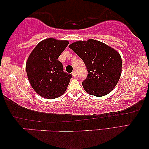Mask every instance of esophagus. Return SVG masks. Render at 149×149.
I'll use <instances>...</instances> for the list:
<instances>
[{
	"label": "esophagus",
	"mask_w": 149,
	"mask_h": 149,
	"mask_svg": "<svg viewBox=\"0 0 149 149\" xmlns=\"http://www.w3.org/2000/svg\"><path fill=\"white\" fill-rule=\"evenodd\" d=\"M72 74L74 77H77V72H76V71H73Z\"/></svg>",
	"instance_id": "1"
}]
</instances>
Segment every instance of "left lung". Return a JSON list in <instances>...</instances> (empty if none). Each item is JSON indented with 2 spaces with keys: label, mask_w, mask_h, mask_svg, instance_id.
Returning a JSON list of instances; mask_svg holds the SVG:
<instances>
[{
  "label": "left lung",
  "mask_w": 149,
  "mask_h": 149,
  "mask_svg": "<svg viewBox=\"0 0 149 149\" xmlns=\"http://www.w3.org/2000/svg\"><path fill=\"white\" fill-rule=\"evenodd\" d=\"M86 66L87 78L82 82L89 94L101 97L115 88L121 74L122 61L114 49L98 40H79L69 45Z\"/></svg>",
  "instance_id": "left-lung-1"
}]
</instances>
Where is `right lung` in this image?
<instances>
[{
	"instance_id": "right-lung-1",
	"label": "right lung",
	"mask_w": 149,
	"mask_h": 149,
	"mask_svg": "<svg viewBox=\"0 0 149 149\" xmlns=\"http://www.w3.org/2000/svg\"><path fill=\"white\" fill-rule=\"evenodd\" d=\"M68 40L49 38L40 42L28 57L26 69L34 90L40 96L54 99L63 95L72 74L64 72L58 59L68 46Z\"/></svg>"
}]
</instances>
